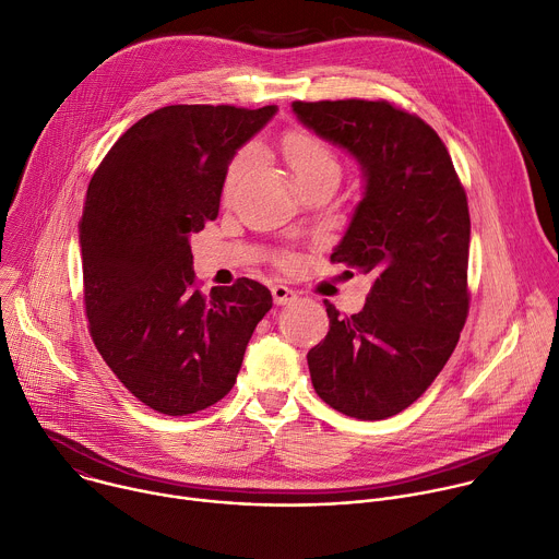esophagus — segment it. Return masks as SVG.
<instances>
[{
	"label": "esophagus",
	"mask_w": 559,
	"mask_h": 559,
	"mask_svg": "<svg viewBox=\"0 0 559 559\" xmlns=\"http://www.w3.org/2000/svg\"><path fill=\"white\" fill-rule=\"evenodd\" d=\"M272 296H274L276 305H289V302L296 300V292L285 287V285H274L272 287Z\"/></svg>",
	"instance_id": "34e87169"
}]
</instances>
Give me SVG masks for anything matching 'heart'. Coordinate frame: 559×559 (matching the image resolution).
Returning a JSON list of instances; mask_svg holds the SVG:
<instances>
[{"label":"heart","instance_id":"heart-1","mask_svg":"<svg viewBox=\"0 0 559 559\" xmlns=\"http://www.w3.org/2000/svg\"><path fill=\"white\" fill-rule=\"evenodd\" d=\"M283 152H285V158H287L292 173L300 181V186H307L323 175H341V164H338L336 152L323 139H318L311 132H305V130L287 132L283 136ZM250 158H252V150L246 147L229 162L225 181H223L225 197H229L234 192L236 183L241 181L243 173L250 166Z\"/></svg>","mask_w":559,"mask_h":559}]
</instances>
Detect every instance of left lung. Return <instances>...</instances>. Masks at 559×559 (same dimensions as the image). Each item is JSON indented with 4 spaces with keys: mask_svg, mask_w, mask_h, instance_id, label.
Instances as JSON below:
<instances>
[{
    "mask_svg": "<svg viewBox=\"0 0 559 559\" xmlns=\"http://www.w3.org/2000/svg\"><path fill=\"white\" fill-rule=\"evenodd\" d=\"M292 108L362 168L365 192L332 261L373 276L358 313L325 300L330 332L307 354L311 384L345 416L384 420L427 391L466 323V192L436 130L403 108L365 99Z\"/></svg>",
    "mask_w": 559,
    "mask_h": 559,
    "instance_id": "obj_1",
    "label": "left lung"
}]
</instances>
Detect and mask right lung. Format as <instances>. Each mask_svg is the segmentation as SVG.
I'll use <instances>...</instances> for the list:
<instances>
[{
  "label": "right lung",
  "instance_id": "add662e5",
  "mask_svg": "<svg viewBox=\"0 0 559 559\" xmlns=\"http://www.w3.org/2000/svg\"><path fill=\"white\" fill-rule=\"evenodd\" d=\"M276 106H166L104 156L79 223L91 336L123 386L166 416L212 407L236 382L272 294L252 278L203 294L190 234L218 216L227 166Z\"/></svg>",
  "mask_w": 559,
  "mask_h": 559
}]
</instances>
